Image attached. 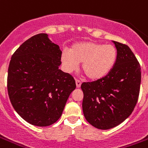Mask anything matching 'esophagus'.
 Returning <instances> with one entry per match:
<instances>
[{"mask_svg": "<svg viewBox=\"0 0 148 148\" xmlns=\"http://www.w3.org/2000/svg\"><path fill=\"white\" fill-rule=\"evenodd\" d=\"M75 82H76V87H81V84H82V82L80 81V80H76L75 81Z\"/></svg>", "mask_w": 148, "mask_h": 148, "instance_id": "1", "label": "esophagus"}]
</instances>
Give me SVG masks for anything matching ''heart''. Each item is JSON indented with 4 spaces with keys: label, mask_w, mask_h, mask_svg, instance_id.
<instances>
[{
    "label": "heart",
    "mask_w": 148,
    "mask_h": 148,
    "mask_svg": "<svg viewBox=\"0 0 148 148\" xmlns=\"http://www.w3.org/2000/svg\"><path fill=\"white\" fill-rule=\"evenodd\" d=\"M117 53L114 46L91 41L75 43L70 50L61 53V62L68 73L78 70L82 63V70L91 80H99L106 77L115 66Z\"/></svg>",
    "instance_id": "b5f03b06"
}]
</instances>
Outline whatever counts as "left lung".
I'll return each mask as SVG.
<instances>
[{"label":"left lung","mask_w":148,"mask_h":148,"mask_svg":"<svg viewBox=\"0 0 148 148\" xmlns=\"http://www.w3.org/2000/svg\"><path fill=\"white\" fill-rule=\"evenodd\" d=\"M117 53L115 66L103 78L81 85L82 111L95 128L109 130L122 123L137 103L141 68L127 45L112 41Z\"/></svg>","instance_id":"8db88e82"}]
</instances>
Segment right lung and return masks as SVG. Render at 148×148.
<instances>
[{"instance_id": "add662e5", "label": "right lung", "mask_w": 148, "mask_h": 148, "mask_svg": "<svg viewBox=\"0 0 148 148\" xmlns=\"http://www.w3.org/2000/svg\"><path fill=\"white\" fill-rule=\"evenodd\" d=\"M59 46L40 33L25 41L11 57L7 89L19 116L36 126H49L61 117L76 88L74 78L59 69Z\"/></svg>"}]
</instances>
